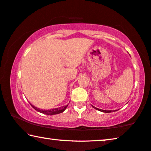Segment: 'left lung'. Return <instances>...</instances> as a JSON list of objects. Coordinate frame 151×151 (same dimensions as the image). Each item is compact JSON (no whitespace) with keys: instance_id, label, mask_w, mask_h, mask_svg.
<instances>
[{"instance_id":"1","label":"left lung","mask_w":151,"mask_h":151,"mask_svg":"<svg viewBox=\"0 0 151 151\" xmlns=\"http://www.w3.org/2000/svg\"><path fill=\"white\" fill-rule=\"evenodd\" d=\"M94 109H96V110H98V111H101V112H111V111H105V110H102V109H97V108H96V107H94V106H93Z\"/></svg>"}]
</instances>
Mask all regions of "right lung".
Instances as JSON below:
<instances>
[{"instance_id":"1","label":"right lung","mask_w":151,"mask_h":151,"mask_svg":"<svg viewBox=\"0 0 151 151\" xmlns=\"http://www.w3.org/2000/svg\"><path fill=\"white\" fill-rule=\"evenodd\" d=\"M30 105L32 106L36 110V111H37L38 112H41V113L47 114V115H53V114L61 113V112H64L65 111V109H66V107L68 106V105H67V106H62V107H60V108H57V109H51V110H47V111H45V110H42V109H37V107H35L33 105H32L31 104H30Z\"/></svg>"}]
</instances>
